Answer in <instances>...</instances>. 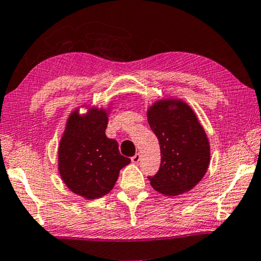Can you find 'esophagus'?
Instances as JSON below:
<instances>
[{
  "label": "esophagus",
  "instance_id": "34e87169",
  "mask_svg": "<svg viewBox=\"0 0 261 261\" xmlns=\"http://www.w3.org/2000/svg\"><path fill=\"white\" fill-rule=\"evenodd\" d=\"M140 159H141V155H140L139 153L135 154V155L133 156V158H132V162H133V163H139Z\"/></svg>",
  "mask_w": 261,
  "mask_h": 261
}]
</instances>
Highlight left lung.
I'll use <instances>...</instances> for the list:
<instances>
[{
	"label": "left lung",
	"instance_id": "obj_1",
	"mask_svg": "<svg viewBox=\"0 0 261 261\" xmlns=\"http://www.w3.org/2000/svg\"><path fill=\"white\" fill-rule=\"evenodd\" d=\"M148 123L158 136L161 166L149 178L156 191L178 196L202 181L210 164V142L197 115L182 99L163 98L147 108Z\"/></svg>",
	"mask_w": 261,
	"mask_h": 261
}]
</instances>
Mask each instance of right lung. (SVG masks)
<instances>
[{
  "instance_id": "right-lung-1",
  "label": "right lung",
  "mask_w": 261,
  "mask_h": 261,
  "mask_svg": "<svg viewBox=\"0 0 261 261\" xmlns=\"http://www.w3.org/2000/svg\"><path fill=\"white\" fill-rule=\"evenodd\" d=\"M83 108L84 114L80 112ZM113 103L97 107L83 103L71 112L58 146V171L65 186L85 199L107 195L119 172L130 160L119 153V144L105 130Z\"/></svg>"
}]
</instances>
